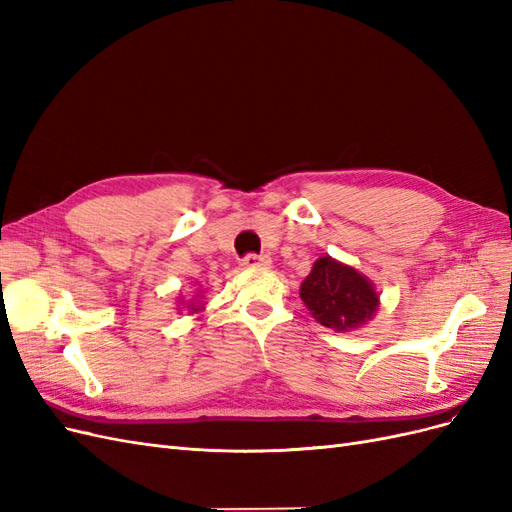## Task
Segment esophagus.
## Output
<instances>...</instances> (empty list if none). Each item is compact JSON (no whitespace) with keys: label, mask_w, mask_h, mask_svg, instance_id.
Masks as SVG:
<instances>
[{"label":"esophagus","mask_w":512,"mask_h":512,"mask_svg":"<svg viewBox=\"0 0 512 512\" xmlns=\"http://www.w3.org/2000/svg\"><path fill=\"white\" fill-rule=\"evenodd\" d=\"M241 265H243L245 269H265V267H269V265H271V260H269V256L247 254V256L243 258Z\"/></svg>","instance_id":"esophagus-1"}]
</instances>
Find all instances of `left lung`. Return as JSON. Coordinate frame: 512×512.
Masks as SVG:
<instances>
[{
    "label": "left lung",
    "mask_w": 512,
    "mask_h": 512,
    "mask_svg": "<svg viewBox=\"0 0 512 512\" xmlns=\"http://www.w3.org/2000/svg\"><path fill=\"white\" fill-rule=\"evenodd\" d=\"M301 299L312 316L333 331L361 327L376 314L378 294L365 275L322 256L301 284Z\"/></svg>",
    "instance_id": "left-lung-1"
}]
</instances>
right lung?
Masks as SVG:
<instances>
[{
  "instance_id": "1",
  "label": "right lung",
  "mask_w": 512,
  "mask_h": 512,
  "mask_svg": "<svg viewBox=\"0 0 512 512\" xmlns=\"http://www.w3.org/2000/svg\"><path fill=\"white\" fill-rule=\"evenodd\" d=\"M196 307H198V305H192V307H190V309H192V312H194V309H196Z\"/></svg>"
}]
</instances>
